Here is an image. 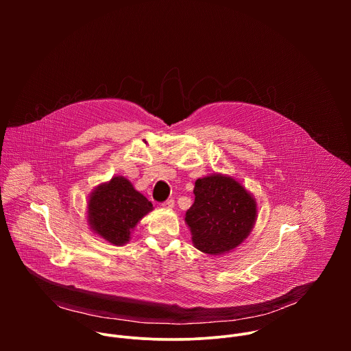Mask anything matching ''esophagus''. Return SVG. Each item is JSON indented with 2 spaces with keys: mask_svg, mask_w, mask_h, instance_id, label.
<instances>
[{
  "mask_svg": "<svg viewBox=\"0 0 351 351\" xmlns=\"http://www.w3.org/2000/svg\"><path fill=\"white\" fill-rule=\"evenodd\" d=\"M173 206H175V202H173V199H167L165 203H162V207H164V208H167V210H172V208H173Z\"/></svg>",
  "mask_w": 351,
  "mask_h": 351,
  "instance_id": "obj_1",
  "label": "esophagus"
}]
</instances>
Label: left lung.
Masks as SVG:
<instances>
[{"instance_id": "1", "label": "left lung", "mask_w": 351, "mask_h": 351, "mask_svg": "<svg viewBox=\"0 0 351 351\" xmlns=\"http://www.w3.org/2000/svg\"><path fill=\"white\" fill-rule=\"evenodd\" d=\"M194 203L186 211L191 241L199 252L219 256L240 245L257 219V202L234 178L213 173L195 180Z\"/></svg>"}]
</instances>
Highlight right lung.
<instances>
[{
	"label": "right lung",
	"instance_id": "right-lung-1",
	"mask_svg": "<svg viewBox=\"0 0 351 351\" xmlns=\"http://www.w3.org/2000/svg\"><path fill=\"white\" fill-rule=\"evenodd\" d=\"M153 211V204L123 176L99 183L88 195L87 222L106 241L123 245L140 219Z\"/></svg>",
	"mask_w": 351,
	"mask_h": 351
}]
</instances>
